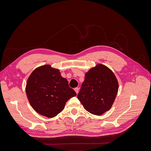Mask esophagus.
I'll return each instance as SVG.
<instances>
[{
  "label": "esophagus",
  "mask_w": 151,
  "mask_h": 151,
  "mask_svg": "<svg viewBox=\"0 0 151 151\" xmlns=\"http://www.w3.org/2000/svg\"><path fill=\"white\" fill-rule=\"evenodd\" d=\"M74 91H76V94H78V93H79V88H76L74 89Z\"/></svg>",
  "instance_id": "1"
}]
</instances>
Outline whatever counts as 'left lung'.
Instances as JSON below:
<instances>
[{
	"label": "left lung",
	"mask_w": 151,
	"mask_h": 151,
	"mask_svg": "<svg viewBox=\"0 0 151 151\" xmlns=\"http://www.w3.org/2000/svg\"><path fill=\"white\" fill-rule=\"evenodd\" d=\"M118 90V83L114 73L106 66L98 64L86 73L77 98L86 110L101 115L111 108Z\"/></svg>",
	"instance_id": "8db88e82"
}]
</instances>
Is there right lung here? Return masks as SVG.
<instances>
[{
  "label": "right lung",
  "mask_w": 151,
  "mask_h": 151,
  "mask_svg": "<svg viewBox=\"0 0 151 151\" xmlns=\"http://www.w3.org/2000/svg\"><path fill=\"white\" fill-rule=\"evenodd\" d=\"M26 93L35 111L48 118L57 116L66 102L76 96L58 69L44 65L35 69L27 81Z\"/></svg>",
  "instance_id": "add662e5"
}]
</instances>
